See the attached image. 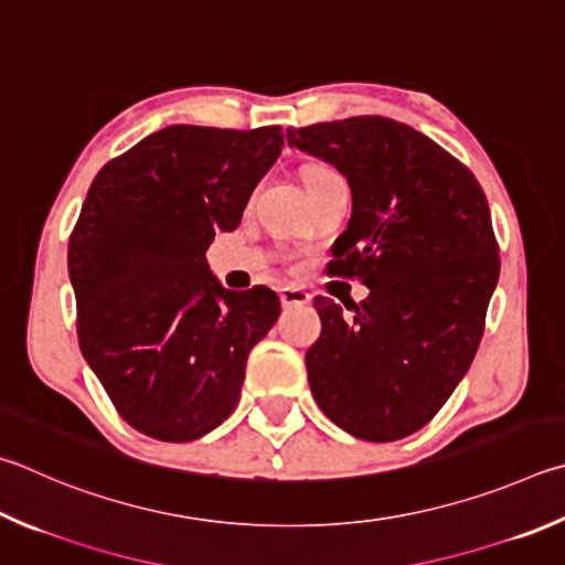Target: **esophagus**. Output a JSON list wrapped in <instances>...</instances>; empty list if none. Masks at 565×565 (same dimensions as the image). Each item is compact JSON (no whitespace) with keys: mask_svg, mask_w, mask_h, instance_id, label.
<instances>
[{"mask_svg":"<svg viewBox=\"0 0 565 565\" xmlns=\"http://www.w3.org/2000/svg\"><path fill=\"white\" fill-rule=\"evenodd\" d=\"M279 299L284 303V309H289V306L311 303V294L299 289V286H284V289L279 291Z\"/></svg>","mask_w":565,"mask_h":565,"instance_id":"1","label":"esophagus"}]
</instances>
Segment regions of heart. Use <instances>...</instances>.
I'll return each instance as SVG.
<instances>
[{"mask_svg": "<svg viewBox=\"0 0 565 565\" xmlns=\"http://www.w3.org/2000/svg\"><path fill=\"white\" fill-rule=\"evenodd\" d=\"M333 180H341V175H338L335 170L326 168V166H311V168L303 170L306 190H316V188H321V184L333 182Z\"/></svg>", "mask_w": 565, "mask_h": 565, "instance_id": "obj_1", "label": "heart"}]
</instances>
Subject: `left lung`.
Masks as SVG:
<instances>
[{"instance_id": "obj_1", "label": "left lung", "mask_w": 565, "mask_h": 565, "mask_svg": "<svg viewBox=\"0 0 565 565\" xmlns=\"http://www.w3.org/2000/svg\"><path fill=\"white\" fill-rule=\"evenodd\" d=\"M286 140L351 184V222L328 266L371 289L345 306L351 316L316 296L313 399L353 437L395 443L439 413L484 335L499 279L484 190L443 146L393 118L316 122Z\"/></svg>"}]
</instances>
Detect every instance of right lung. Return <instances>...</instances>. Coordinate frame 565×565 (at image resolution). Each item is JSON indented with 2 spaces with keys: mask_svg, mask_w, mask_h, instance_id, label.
<instances>
[{
  "mask_svg": "<svg viewBox=\"0 0 565 565\" xmlns=\"http://www.w3.org/2000/svg\"><path fill=\"white\" fill-rule=\"evenodd\" d=\"M279 126H170L108 160L68 239L81 353L113 407L160 443L212 433L239 403L252 348L281 313L227 291L204 259L279 158Z\"/></svg>",
  "mask_w": 565,
  "mask_h": 565,
  "instance_id": "add662e5",
  "label": "right lung"
}]
</instances>
